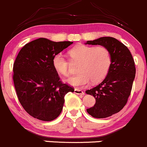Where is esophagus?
Segmentation results:
<instances>
[{"label":"esophagus","instance_id":"esophagus-1","mask_svg":"<svg viewBox=\"0 0 147 147\" xmlns=\"http://www.w3.org/2000/svg\"><path fill=\"white\" fill-rule=\"evenodd\" d=\"M75 94H78V95H84L85 93L83 92V90H80V89L75 88Z\"/></svg>","mask_w":147,"mask_h":147}]
</instances>
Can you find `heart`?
<instances>
[{"instance_id":"obj_1","label":"heart","mask_w":147,"mask_h":147,"mask_svg":"<svg viewBox=\"0 0 147 147\" xmlns=\"http://www.w3.org/2000/svg\"><path fill=\"white\" fill-rule=\"evenodd\" d=\"M70 61L62 53L53 57L52 64L54 69L62 76H69L72 63H79L77 75L66 80L68 84L75 87H84L90 81L98 83L107 77L112 65V54L105 46L81 45L69 51Z\"/></svg>"}]
</instances>
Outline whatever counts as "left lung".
Segmentation results:
<instances>
[{"mask_svg":"<svg viewBox=\"0 0 147 147\" xmlns=\"http://www.w3.org/2000/svg\"><path fill=\"white\" fill-rule=\"evenodd\" d=\"M86 44L105 46L112 54V65L105 80L86 91L96 98L94 106L87 109L88 113L95 118L110 117L127 104L136 75L135 62L129 49L112 37L88 40Z\"/></svg>","mask_w":147,"mask_h":147,"instance_id":"1","label":"left lung"}]
</instances>
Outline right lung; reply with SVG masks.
I'll use <instances>...</instances> for the list:
<instances>
[{"label": "right lung", "mask_w": 147, "mask_h": 147, "mask_svg": "<svg viewBox=\"0 0 147 147\" xmlns=\"http://www.w3.org/2000/svg\"><path fill=\"white\" fill-rule=\"evenodd\" d=\"M73 42L38 38L18 53L13 67L16 95L24 110L34 118L51 121L61 114L64 96L73 87L60 80L52 64L54 55Z\"/></svg>", "instance_id": "right-lung-1"}]
</instances>
